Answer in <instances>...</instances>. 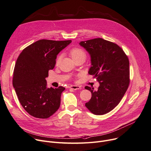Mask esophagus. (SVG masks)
Here are the masks:
<instances>
[{
	"label": "esophagus",
	"mask_w": 151,
	"mask_h": 151,
	"mask_svg": "<svg viewBox=\"0 0 151 151\" xmlns=\"http://www.w3.org/2000/svg\"><path fill=\"white\" fill-rule=\"evenodd\" d=\"M69 88L73 90H78L81 88V86H70Z\"/></svg>",
	"instance_id": "34e87169"
}]
</instances>
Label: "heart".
Instances as JSON below:
<instances>
[{
  "mask_svg": "<svg viewBox=\"0 0 151 151\" xmlns=\"http://www.w3.org/2000/svg\"><path fill=\"white\" fill-rule=\"evenodd\" d=\"M70 54L73 60L80 58H83V57L86 58V54L85 52L83 50L78 48V47H73V48L71 49L70 51ZM61 57H62L61 55H58L56 59V63H59L60 62Z\"/></svg>",
  "mask_w": 151,
  "mask_h": 151,
  "instance_id": "heart-1",
  "label": "heart"
}]
</instances>
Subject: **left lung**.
I'll use <instances>...</instances> for the list:
<instances>
[{
	"label": "left lung",
	"instance_id": "obj_1",
	"mask_svg": "<svg viewBox=\"0 0 151 151\" xmlns=\"http://www.w3.org/2000/svg\"><path fill=\"white\" fill-rule=\"evenodd\" d=\"M80 46L91 56L89 75L97 79L98 89L86 86L92 93L85 106L96 115L108 113L121 101L128 89L129 60L122 49L116 43L98 38L81 42Z\"/></svg>",
	"mask_w": 151,
	"mask_h": 151
}]
</instances>
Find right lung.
Segmentation results:
<instances>
[{
  "label": "right lung",
  "instance_id": "1",
  "mask_svg": "<svg viewBox=\"0 0 151 151\" xmlns=\"http://www.w3.org/2000/svg\"><path fill=\"white\" fill-rule=\"evenodd\" d=\"M71 40H40L24 49L16 62L13 86L20 104L31 116L47 119L57 111L65 88H48L45 78L58 54Z\"/></svg>",
  "mask_w": 151,
  "mask_h": 151
}]
</instances>
